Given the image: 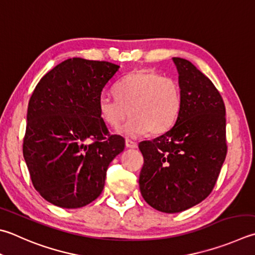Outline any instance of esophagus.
I'll list each match as a JSON object with an SVG mask.
<instances>
[{
    "label": "esophagus",
    "mask_w": 255,
    "mask_h": 255,
    "mask_svg": "<svg viewBox=\"0 0 255 255\" xmlns=\"http://www.w3.org/2000/svg\"><path fill=\"white\" fill-rule=\"evenodd\" d=\"M126 146L128 148H136L137 147V143L136 142H133L132 140H128L127 138L126 140Z\"/></svg>",
    "instance_id": "esophagus-1"
}]
</instances>
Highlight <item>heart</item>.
I'll use <instances>...</instances> for the list:
<instances>
[{"mask_svg":"<svg viewBox=\"0 0 255 255\" xmlns=\"http://www.w3.org/2000/svg\"><path fill=\"white\" fill-rule=\"evenodd\" d=\"M115 98L101 95L100 117L107 126L122 128L128 136L136 137L150 132L162 134L174 126L180 114L182 95L176 81L156 72L138 70L124 76L114 86Z\"/></svg>","mask_w":255,"mask_h":255,"instance_id":"1","label":"heart"}]
</instances>
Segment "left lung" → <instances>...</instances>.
I'll list each match as a JSON object with an SVG mask.
<instances>
[{"mask_svg": "<svg viewBox=\"0 0 255 255\" xmlns=\"http://www.w3.org/2000/svg\"><path fill=\"white\" fill-rule=\"evenodd\" d=\"M182 95L173 128L138 148L140 191L152 208L177 213L209 196L227 156L225 107L211 80L190 61L173 57Z\"/></svg>", "mask_w": 255, "mask_h": 255, "instance_id": "8db88e82", "label": "left lung"}]
</instances>
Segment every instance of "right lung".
<instances>
[{"label":"right lung","instance_id":"1","mask_svg":"<svg viewBox=\"0 0 255 255\" xmlns=\"http://www.w3.org/2000/svg\"><path fill=\"white\" fill-rule=\"evenodd\" d=\"M120 66L81 57L43 76L27 107L23 156L47 202L78 209L102 193L107 170L126 146L100 117L102 90Z\"/></svg>","mask_w":255,"mask_h":255}]
</instances>
